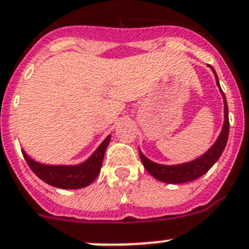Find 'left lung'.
Wrapping results in <instances>:
<instances>
[{
  "label": "left lung",
  "instance_id": "1",
  "mask_svg": "<svg viewBox=\"0 0 249 249\" xmlns=\"http://www.w3.org/2000/svg\"><path fill=\"white\" fill-rule=\"evenodd\" d=\"M213 70V75L216 77V83H217L218 89L221 91V95L223 97V126L221 129L220 134H218L217 140L213 143L206 152L200 156L199 158L194 159V160L186 161V163L181 164H174V165H165V164H159L156 161L150 160L149 158L143 154L140 149V157L142 160L143 165H144L145 170L149 173L152 177L156 178L159 181L166 182V184H182V182L193 181V180L197 179L205 173L209 172L211 169V166L218 160V158L222 154L223 149L226 147V143L229 140V132H230V122H229V106H227V101H226V96L223 91L221 90L220 83H218V77L216 74L215 69L211 65H209Z\"/></svg>",
  "mask_w": 249,
  "mask_h": 249
}]
</instances>
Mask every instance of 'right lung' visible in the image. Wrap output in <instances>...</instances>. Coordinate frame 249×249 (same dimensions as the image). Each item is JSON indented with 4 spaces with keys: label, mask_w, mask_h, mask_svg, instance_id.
I'll use <instances>...</instances> for the list:
<instances>
[{
    "label": "right lung",
    "mask_w": 249,
    "mask_h": 249,
    "mask_svg": "<svg viewBox=\"0 0 249 249\" xmlns=\"http://www.w3.org/2000/svg\"><path fill=\"white\" fill-rule=\"evenodd\" d=\"M111 136H107L104 142L97 147V149L86 159L85 161L74 165H50L34 160L33 158L22 150L29 168L36 177L52 186L59 189H81L89 186L96 180L101 170L104 161L105 152H106Z\"/></svg>",
    "instance_id": "1"
}]
</instances>
